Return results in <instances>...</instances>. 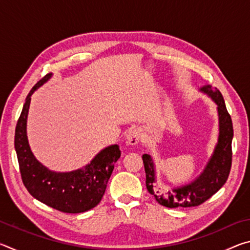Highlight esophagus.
<instances>
[{
    "mask_svg": "<svg viewBox=\"0 0 250 250\" xmlns=\"http://www.w3.org/2000/svg\"><path fill=\"white\" fill-rule=\"evenodd\" d=\"M140 138L141 132L140 130L138 129H130L129 131H126L125 133V142L131 146L138 145L139 141H140Z\"/></svg>",
    "mask_w": 250,
    "mask_h": 250,
    "instance_id": "obj_1",
    "label": "esophagus"
}]
</instances>
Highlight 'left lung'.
Here are the masks:
<instances>
[{
    "label": "left lung",
    "mask_w": 250,
    "mask_h": 250,
    "mask_svg": "<svg viewBox=\"0 0 250 250\" xmlns=\"http://www.w3.org/2000/svg\"><path fill=\"white\" fill-rule=\"evenodd\" d=\"M210 97L217 104L219 133L217 145L206 167L200 175L191 183L174 188L172 191L164 193L156 186L155 166L150 154H143L142 160L146 170V184L150 194L154 196L159 204L175 208V207L198 206L208 200L226 183L231 167V141L234 137L231 118L228 113L225 101L217 88L213 89L209 84L201 89Z\"/></svg>",
    "instance_id": "8db88e82"
}]
</instances>
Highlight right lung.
Here are the masks:
<instances>
[{"mask_svg": "<svg viewBox=\"0 0 250 250\" xmlns=\"http://www.w3.org/2000/svg\"><path fill=\"white\" fill-rule=\"evenodd\" d=\"M50 77L52 74H47L32 88L16 125L14 146L21 176L25 188L36 200L64 213H83L100 203L121 152L118 145L110 146L101 150L86 167L71 172L50 171L36 160L26 134L28 109L34 91Z\"/></svg>", "mask_w": 250, "mask_h": 250, "instance_id": "1", "label": "right lung"}]
</instances>
